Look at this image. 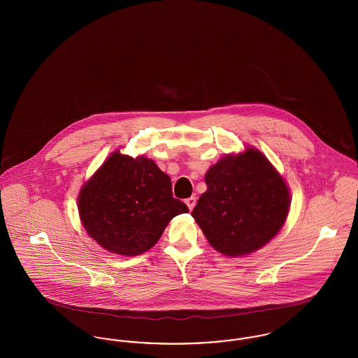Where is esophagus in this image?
Returning <instances> with one entry per match:
<instances>
[{"instance_id": "1", "label": "esophagus", "mask_w": 358, "mask_h": 358, "mask_svg": "<svg viewBox=\"0 0 358 358\" xmlns=\"http://www.w3.org/2000/svg\"><path fill=\"white\" fill-rule=\"evenodd\" d=\"M196 203H197V200H196V197H189V199H187L185 200V204L187 205V208H189V210H192L193 208H194V205H196Z\"/></svg>"}]
</instances>
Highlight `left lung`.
<instances>
[{
    "instance_id": "8db88e82",
    "label": "left lung",
    "mask_w": 358,
    "mask_h": 358,
    "mask_svg": "<svg viewBox=\"0 0 358 358\" xmlns=\"http://www.w3.org/2000/svg\"><path fill=\"white\" fill-rule=\"evenodd\" d=\"M192 216L210 245L227 256L251 254L279 232L289 213L285 180L255 149L228 155L205 174Z\"/></svg>"
}]
</instances>
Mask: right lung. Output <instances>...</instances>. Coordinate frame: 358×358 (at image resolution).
<instances>
[{"label":"right lung","instance_id":"obj_1","mask_svg":"<svg viewBox=\"0 0 358 358\" xmlns=\"http://www.w3.org/2000/svg\"><path fill=\"white\" fill-rule=\"evenodd\" d=\"M187 212V205L173 197L169 176L145 157L113 154L79 196L87 234L120 255L148 251L171 219Z\"/></svg>","mask_w":358,"mask_h":358}]
</instances>
